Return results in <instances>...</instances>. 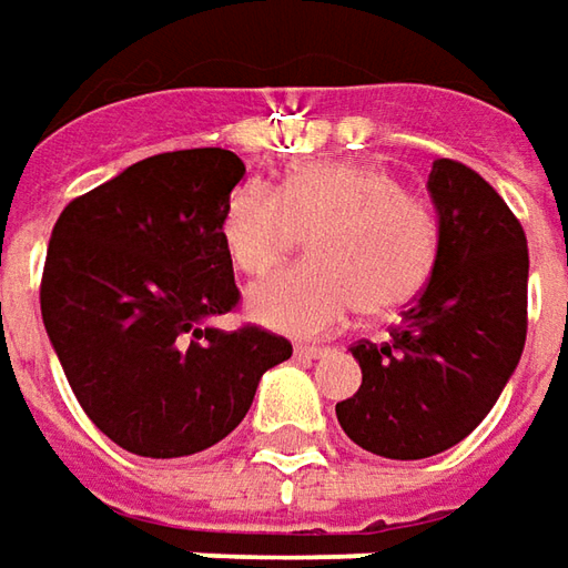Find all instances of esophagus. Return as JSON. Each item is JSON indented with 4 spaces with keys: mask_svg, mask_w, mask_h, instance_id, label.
Here are the masks:
<instances>
[{
    "mask_svg": "<svg viewBox=\"0 0 568 568\" xmlns=\"http://www.w3.org/2000/svg\"><path fill=\"white\" fill-rule=\"evenodd\" d=\"M322 354H328V347H318V344H296L294 347V357L303 363L318 361Z\"/></svg>",
    "mask_w": 568,
    "mask_h": 568,
    "instance_id": "esophagus-1",
    "label": "esophagus"
}]
</instances>
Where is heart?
Here are the masks:
<instances>
[{"label":"heart","mask_w":568,"mask_h":568,"mask_svg":"<svg viewBox=\"0 0 568 568\" xmlns=\"http://www.w3.org/2000/svg\"><path fill=\"white\" fill-rule=\"evenodd\" d=\"M313 236L310 258L262 281L250 294L255 322L313 338L361 310L379 318L424 291L439 258V217L382 166L310 161L294 166L277 192L246 183L230 195L221 240L230 262L262 277Z\"/></svg>","instance_id":"heart-1"}]
</instances>
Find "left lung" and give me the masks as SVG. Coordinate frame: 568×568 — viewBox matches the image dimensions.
<instances>
[{
  "label": "left lung",
  "instance_id": "8db88e82",
  "mask_svg": "<svg viewBox=\"0 0 568 568\" xmlns=\"http://www.w3.org/2000/svg\"><path fill=\"white\" fill-rule=\"evenodd\" d=\"M439 214L433 277L385 344L351 351L363 382L335 404L366 452L417 462L458 446L515 373L528 335V240L499 192L470 166L439 158L429 173Z\"/></svg>",
  "mask_w": 568,
  "mask_h": 568
}]
</instances>
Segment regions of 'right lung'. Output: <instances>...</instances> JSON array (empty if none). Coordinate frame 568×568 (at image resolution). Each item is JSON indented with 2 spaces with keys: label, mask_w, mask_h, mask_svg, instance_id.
<instances>
[{
  "label": "right lung",
  "mask_w": 568,
  "mask_h": 568,
  "mask_svg": "<svg viewBox=\"0 0 568 568\" xmlns=\"http://www.w3.org/2000/svg\"><path fill=\"white\" fill-rule=\"evenodd\" d=\"M243 173L224 148L154 154L55 221L43 325L84 414L132 455L183 458L221 443L262 373L294 354L258 325H207L240 303L221 221Z\"/></svg>",
  "instance_id": "1"
}]
</instances>
